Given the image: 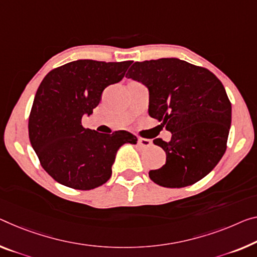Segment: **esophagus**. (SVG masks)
Returning a JSON list of instances; mask_svg holds the SVG:
<instances>
[{
  "label": "esophagus",
  "mask_w": 257,
  "mask_h": 257,
  "mask_svg": "<svg viewBox=\"0 0 257 257\" xmlns=\"http://www.w3.org/2000/svg\"><path fill=\"white\" fill-rule=\"evenodd\" d=\"M138 145H139L141 148H148L153 145V141L149 139H144V138H139V139H138Z\"/></svg>",
  "instance_id": "34e87169"
}]
</instances>
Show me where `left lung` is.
Returning <instances> with one entry per match:
<instances>
[{
	"label": "left lung",
	"mask_w": 257,
	"mask_h": 257,
	"mask_svg": "<svg viewBox=\"0 0 257 257\" xmlns=\"http://www.w3.org/2000/svg\"><path fill=\"white\" fill-rule=\"evenodd\" d=\"M126 77L148 88L149 116L172 134L169 142L154 140L167 162L149 178L179 188L206 177L226 151L231 126V103L219 79L178 58L136 62Z\"/></svg>",
	"instance_id": "obj_1"
}]
</instances>
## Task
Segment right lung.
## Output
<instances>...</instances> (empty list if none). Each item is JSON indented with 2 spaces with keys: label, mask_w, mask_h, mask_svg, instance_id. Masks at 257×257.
Instances as JSON below:
<instances>
[{
  "label": "right lung",
  "mask_w": 257,
  "mask_h": 257,
  "mask_svg": "<svg viewBox=\"0 0 257 257\" xmlns=\"http://www.w3.org/2000/svg\"><path fill=\"white\" fill-rule=\"evenodd\" d=\"M131 64L79 60L43 78L30 113L29 137L42 168L57 183L81 191L101 186L111 177L118 149L137 144L127 131L104 134L81 125L103 89L119 82Z\"/></svg>",
  "instance_id": "1"
}]
</instances>
